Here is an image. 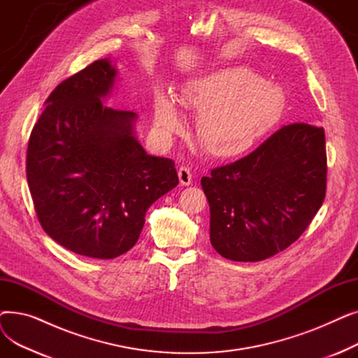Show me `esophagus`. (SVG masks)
Wrapping results in <instances>:
<instances>
[{
  "label": "esophagus",
  "mask_w": 358,
  "mask_h": 358,
  "mask_svg": "<svg viewBox=\"0 0 358 358\" xmlns=\"http://www.w3.org/2000/svg\"><path fill=\"white\" fill-rule=\"evenodd\" d=\"M178 178H180L181 185H190L193 181L192 169L189 166H180L178 168Z\"/></svg>",
  "instance_id": "esophagus-1"
}]
</instances>
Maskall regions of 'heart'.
<instances>
[{
	"mask_svg": "<svg viewBox=\"0 0 358 358\" xmlns=\"http://www.w3.org/2000/svg\"><path fill=\"white\" fill-rule=\"evenodd\" d=\"M180 101L197 113V139L216 158H238L251 150L285 111L286 97L278 85L243 66L213 71L181 88ZM154 119L164 135L182 124L177 103L164 91L155 92Z\"/></svg>",
	"mask_w": 358,
	"mask_h": 358,
	"instance_id": "1",
	"label": "heart"
}]
</instances>
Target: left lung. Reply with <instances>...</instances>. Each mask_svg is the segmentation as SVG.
I'll return each instance as SVG.
<instances>
[{
	"instance_id": "obj_1",
	"label": "left lung",
	"mask_w": 358,
	"mask_h": 358,
	"mask_svg": "<svg viewBox=\"0 0 358 358\" xmlns=\"http://www.w3.org/2000/svg\"><path fill=\"white\" fill-rule=\"evenodd\" d=\"M210 242L224 258L266 259L305 232L327 192L325 131L308 123L278 129L254 152L201 178Z\"/></svg>"
}]
</instances>
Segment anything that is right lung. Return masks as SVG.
I'll return each instance as SVG.
<instances>
[{"instance_id":"obj_1","label":"right lung","mask_w":358,"mask_h":358,"mask_svg":"<svg viewBox=\"0 0 358 358\" xmlns=\"http://www.w3.org/2000/svg\"><path fill=\"white\" fill-rule=\"evenodd\" d=\"M116 75L100 59L56 87L26 159L43 231L64 248L100 259L134 247L150 204L178 184L174 161L148 155L138 142L136 113L101 103Z\"/></svg>"}]
</instances>
